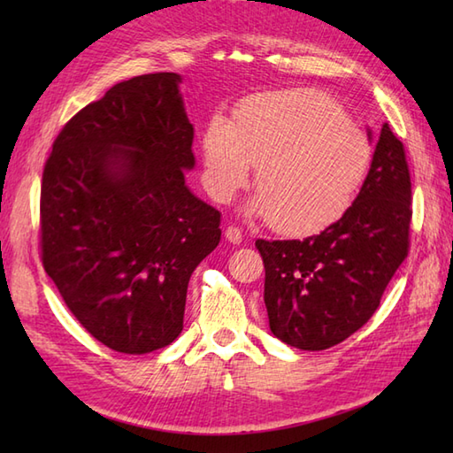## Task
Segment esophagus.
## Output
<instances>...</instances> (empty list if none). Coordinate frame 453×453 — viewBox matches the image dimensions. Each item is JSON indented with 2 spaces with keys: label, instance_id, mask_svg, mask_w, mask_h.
<instances>
[{
  "label": "esophagus",
  "instance_id": "esophagus-1",
  "mask_svg": "<svg viewBox=\"0 0 453 453\" xmlns=\"http://www.w3.org/2000/svg\"><path fill=\"white\" fill-rule=\"evenodd\" d=\"M226 239H227L229 243L239 245V243L243 242V234H242V229L235 227V226H229V227L226 229Z\"/></svg>",
  "mask_w": 453,
  "mask_h": 453
}]
</instances>
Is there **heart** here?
<instances>
[{
  "label": "heart",
  "instance_id": "heart-1",
  "mask_svg": "<svg viewBox=\"0 0 453 453\" xmlns=\"http://www.w3.org/2000/svg\"><path fill=\"white\" fill-rule=\"evenodd\" d=\"M210 195L232 200L258 165L249 204L288 235H310L339 221L358 196L372 151L364 134L325 93L255 95L234 122L211 117L202 134Z\"/></svg>",
  "mask_w": 453,
  "mask_h": 453
}]
</instances>
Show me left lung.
Returning a JSON list of instances; mask_svg holds the SVG:
<instances>
[{
    "label": "left lung",
    "mask_w": 453,
    "mask_h": 453,
    "mask_svg": "<svg viewBox=\"0 0 453 453\" xmlns=\"http://www.w3.org/2000/svg\"><path fill=\"white\" fill-rule=\"evenodd\" d=\"M411 216L405 148L386 122L368 177L339 221L303 242L257 239L276 339L302 350H325L368 323L409 253Z\"/></svg>",
    "instance_id": "obj_1"
}]
</instances>
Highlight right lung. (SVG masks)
<instances>
[{
    "label": "right lung",
    "mask_w": 453,
    "mask_h": 453,
    "mask_svg": "<svg viewBox=\"0 0 453 453\" xmlns=\"http://www.w3.org/2000/svg\"><path fill=\"white\" fill-rule=\"evenodd\" d=\"M179 73L138 75L65 124L42 173V265L95 339L148 354L182 331L219 211L190 192L195 128Z\"/></svg>",
    "instance_id": "add662e5"
}]
</instances>
